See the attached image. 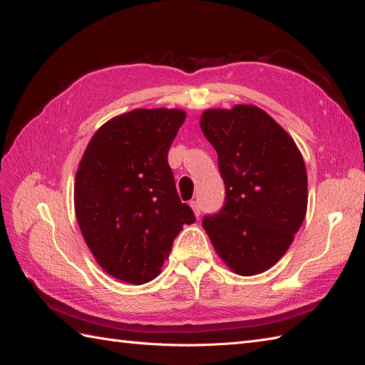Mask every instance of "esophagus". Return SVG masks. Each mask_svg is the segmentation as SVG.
<instances>
[{
	"mask_svg": "<svg viewBox=\"0 0 365 365\" xmlns=\"http://www.w3.org/2000/svg\"><path fill=\"white\" fill-rule=\"evenodd\" d=\"M190 205H191V208H192V212H195V215L199 216V215H200V204H199V200H191Z\"/></svg>",
	"mask_w": 365,
	"mask_h": 365,
	"instance_id": "obj_1",
	"label": "esophagus"
}]
</instances>
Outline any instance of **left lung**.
I'll return each mask as SVG.
<instances>
[{
  "instance_id": "1",
  "label": "left lung",
  "mask_w": 365,
  "mask_h": 365,
  "mask_svg": "<svg viewBox=\"0 0 365 365\" xmlns=\"http://www.w3.org/2000/svg\"><path fill=\"white\" fill-rule=\"evenodd\" d=\"M200 128L216 153L226 202L204 216L213 247L237 274L271 268L307 212V173L292 136L260 108L207 110Z\"/></svg>"
}]
</instances>
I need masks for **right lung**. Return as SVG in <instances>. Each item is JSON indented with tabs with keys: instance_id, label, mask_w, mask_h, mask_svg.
Here are the masks:
<instances>
[{
	"instance_id": "1",
	"label": "right lung",
	"mask_w": 365,
	"mask_h": 365,
	"mask_svg": "<svg viewBox=\"0 0 365 365\" xmlns=\"http://www.w3.org/2000/svg\"><path fill=\"white\" fill-rule=\"evenodd\" d=\"M183 110H133L100 127L75 177V215L84 242L108 274L141 285L161 267L195 213L177 195L168 152Z\"/></svg>"
}]
</instances>
